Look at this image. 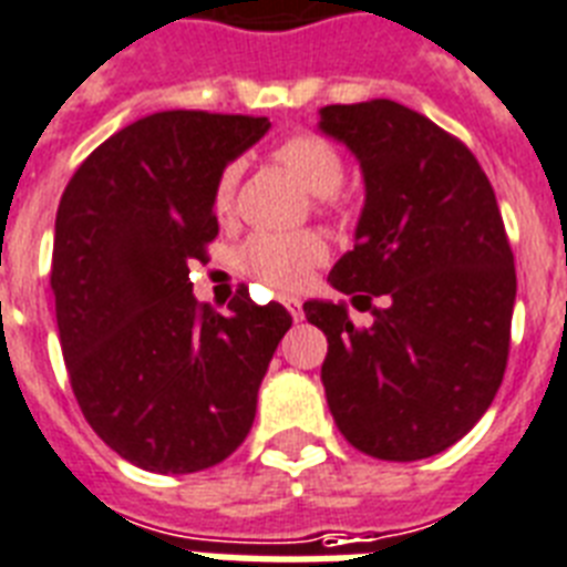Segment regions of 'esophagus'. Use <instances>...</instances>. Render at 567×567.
Segmentation results:
<instances>
[{"instance_id": "obj_1", "label": "esophagus", "mask_w": 567, "mask_h": 567, "mask_svg": "<svg viewBox=\"0 0 567 567\" xmlns=\"http://www.w3.org/2000/svg\"><path fill=\"white\" fill-rule=\"evenodd\" d=\"M280 305L287 307L289 316H292V319L301 321V316H305V310H301V301H298L296 296H284V298H280Z\"/></svg>"}]
</instances>
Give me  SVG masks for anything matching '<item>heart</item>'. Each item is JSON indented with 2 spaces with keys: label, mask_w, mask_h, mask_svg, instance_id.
Instances as JSON below:
<instances>
[{
  "label": "heart",
  "mask_w": 567,
  "mask_h": 567,
  "mask_svg": "<svg viewBox=\"0 0 567 567\" xmlns=\"http://www.w3.org/2000/svg\"><path fill=\"white\" fill-rule=\"evenodd\" d=\"M271 157L316 198L333 196L346 178V163L337 148L316 134H292L280 140ZM234 189H237V166H225L213 189V207L219 213L228 210L234 202ZM237 260L248 278L260 280L262 287L287 292V289L301 287L310 278V271L324 260V243L316 234L260 230L246 239Z\"/></svg>",
  "instance_id": "obj_1"
}]
</instances>
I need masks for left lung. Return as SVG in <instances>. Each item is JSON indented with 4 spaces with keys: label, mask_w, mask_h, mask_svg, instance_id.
Returning <instances> with one entry per match:
<instances>
[{
    "label": "left lung",
    "mask_w": 567,
    "mask_h": 567,
    "mask_svg": "<svg viewBox=\"0 0 567 567\" xmlns=\"http://www.w3.org/2000/svg\"><path fill=\"white\" fill-rule=\"evenodd\" d=\"M319 131L365 184L354 251L328 280L374 316L354 328L342 301L305 305L328 337L330 415L362 454L427 460L483 419L504 380L515 260L495 189L460 140L389 99L328 104Z\"/></svg>",
    "instance_id": "obj_1"
}]
</instances>
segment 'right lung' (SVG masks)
<instances>
[{
  "label": "right lung",
  "mask_w": 567,
  "mask_h": 567,
  "mask_svg": "<svg viewBox=\"0 0 567 567\" xmlns=\"http://www.w3.org/2000/svg\"><path fill=\"white\" fill-rule=\"evenodd\" d=\"M271 128L266 116L161 111L81 163L58 205L52 292L72 392L104 445L137 468L193 474L228 460L292 324L248 289L221 316L189 262L219 234L216 178Z\"/></svg>",
  "instance_id": "add662e5"
}]
</instances>
